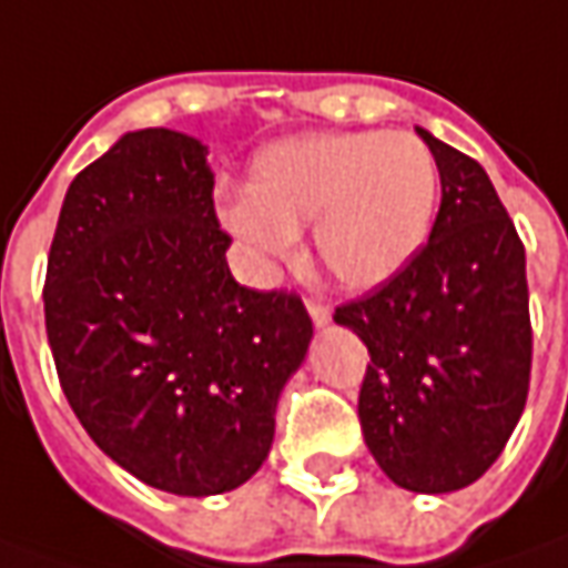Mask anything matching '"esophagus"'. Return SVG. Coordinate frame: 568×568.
<instances>
[{
  "label": "esophagus",
  "mask_w": 568,
  "mask_h": 568,
  "mask_svg": "<svg viewBox=\"0 0 568 568\" xmlns=\"http://www.w3.org/2000/svg\"><path fill=\"white\" fill-rule=\"evenodd\" d=\"M307 314H311V320H314L316 326H326V323L333 320L329 304H323V301H307Z\"/></svg>",
  "instance_id": "esophagus-1"
}]
</instances>
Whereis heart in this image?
Returning <instances> with one entry per match:
<instances>
[{
  "label": "heart",
  "instance_id": "b5f03b06",
  "mask_svg": "<svg viewBox=\"0 0 568 568\" xmlns=\"http://www.w3.org/2000/svg\"><path fill=\"white\" fill-rule=\"evenodd\" d=\"M438 164L414 133H314L254 154L248 195L220 199V223L257 264L292 254L314 223V252L338 283L376 288L429 239Z\"/></svg>",
  "mask_w": 568,
  "mask_h": 568
}]
</instances>
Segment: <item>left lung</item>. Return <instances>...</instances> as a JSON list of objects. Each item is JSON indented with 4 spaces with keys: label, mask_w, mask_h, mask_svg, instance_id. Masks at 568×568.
I'll return each mask as SVG.
<instances>
[{
    "label": "left lung",
    "mask_w": 568,
    "mask_h": 568,
    "mask_svg": "<svg viewBox=\"0 0 568 568\" xmlns=\"http://www.w3.org/2000/svg\"><path fill=\"white\" fill-rule=\"evenodd\" d=\"M442 176L429 242L395 280L335 307L369 351L357 416L382 473L416 495L473 485L526 410V248L481 164L416 126Z\"/></svg>",
    "instance_id": "8db88e82"
}]
</instances>
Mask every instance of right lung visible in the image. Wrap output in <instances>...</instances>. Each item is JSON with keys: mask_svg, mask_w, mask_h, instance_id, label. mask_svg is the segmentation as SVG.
Wrapping results in <instances>:
<instances>
[{"mask_svg": "<svg viewBox=\"0 0 568 568\" xmlns=\"http://www.w3.org/2000/svg\"><path fill=\"white\" fill-rule=\"evenodd\" d=\"M199 139L123 133L68 186L45 333L90 438L158 491H233L267 460L314 323L298 295L233 280Z\"/></svg>", "mask_w": 568, "mask_h": 568, "instance_id": "right-lung-1", "label": "right lung"}]
</instances>
